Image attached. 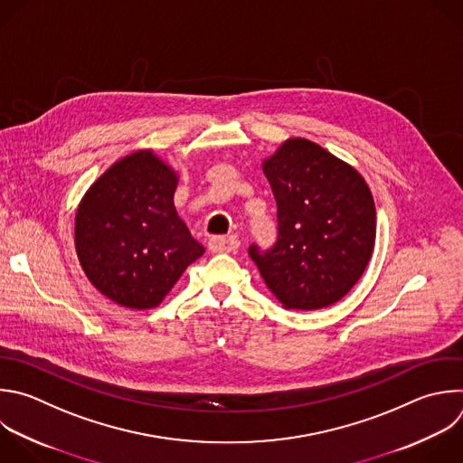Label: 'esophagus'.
Here are the masks:
<instances>
[{
    "label": "esophagus",
    "mask_w": 463,
    "mask_h": 463,
    "mask_svg": "<svg viewBox=\"0 0 463 463\" xmlns=\"http://www.w3.org/2000/svg\"><path fill=\"white\" fill-rule=\"evenodd\" d=\"M240 247V240L236 236H213L209 240L211 252H234Z\"/></svg>",
    "instance_id": "obj_1"
}]
</instances>
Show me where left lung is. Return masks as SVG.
Masks as SVG:
<instances>
[{
    "label": "left lung",
    "mask_w": 463,
    "mask_h": 463,
    "mask_svg": "<svg viewBox=\"0 0 463 463\" xmlns=\"http://www.w3.org/2000/svg\"><path fill=\"white\" fill-rule=\"evenodd\" d=\"M276 205L278 240L249 254L285 309L317 311L342 299L374 249L376 209L362 175L318 143L285 139L261 164Z\"/></svg>",
    "instance_id": "8db88e82"
}]
</instances>
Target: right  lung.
<instances>
[{
  "label": "right lung",
  "mask_w": 463,
  "mask_h": 463,
  "mask_svg": "<svg viewBox=\"0 0 463 463\" xmlns=\"http://www.w3.org/2000/svg\"><path fill=\"white\" fill-rule=\"evenodd\" d=\"M178 173L150 148L112 164L83 194L74 223L89 281L127 309H152L203 252L175 207Z\"/></svg>",
  "instance_id": "add662e5"
}]
</instances>
